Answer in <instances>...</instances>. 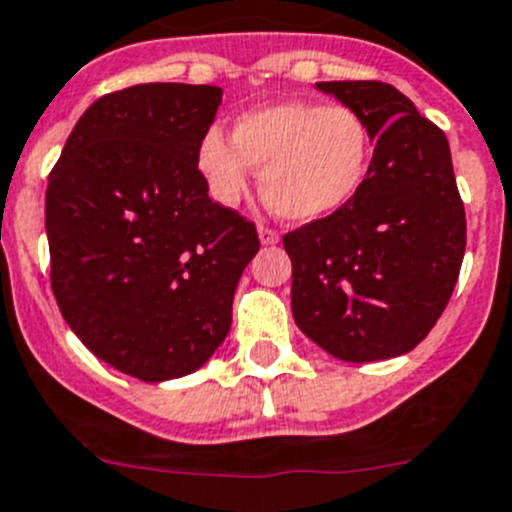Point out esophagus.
Listing matches in <instances>:
<instances>
[{"instance_id":"1","label":"esophagus","mask_w":512,"mask_h":512,"mask_svg":"<svg viewBox=\"0 0 512 512\" xmlns=\"http://www.w3.org/2000/svg\"><path fill=\"white\" fill-rule=\"evenodd\" d=\"M280 239V234L275 232L273 227H265V224H260V242L262 245H275Z\"/></svg>"}]
</instances>
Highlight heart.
Returning a JSON list of instances; mask_svg holds the SVG:
<instances>
[{"mask_svg":"<svg viewBox=\"0 0 512 512\" xmlns=\"http://www.w3.org/2000/svg\"><path fill=\"white\" fill-rule=\"evenodd\" d=\"M372 158L375 135L357 109L301 99L250 109L232 137L211 127L199 142V168L219 204L245 196L255 165L262 199L288 222H319L352 204Z\"/></svg>","mask_w":512,"mask_h":512,"instance_id":"b5f03b06","label":"heart"}]
</instances>
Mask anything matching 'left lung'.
Wrapping results in <instances>:
<instances>
[{"mask_svg":"<svg viewBox=\"0 0 512 512\" xmlns=\"http://www.w3.org/2000/svg\"><path fill=\"white\" fill-rule=\"evenodd\" d=\"M375 135L372 170L342 211L283 237L298 329L344 362L411 352L449 303L467 219L449 142L382 81H321Z\"/></svg>","mask_w":512,"mask_h":512,"instance_id":"8db88e82","label":"left lung"}]
</instances>
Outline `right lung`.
I'll return each instance as SVG.
<instances>
[{"instance_id":"1","label":"right lung","mask_w":512,"mask_h":512,"mask_svg":"<svg viewBox=\"0 0 512 512\" xmlns=\"http://www.w3.org/2000/svg\"><path fill=\"white\" fill-rule=\"evenodd\" d=\"M219 86L137 84L96 99L48 176L50 288L99 359L145 382L199 370L232 326L260 250L250 219L209 199L199 142Z\"/></svg>"}]
</instances>
